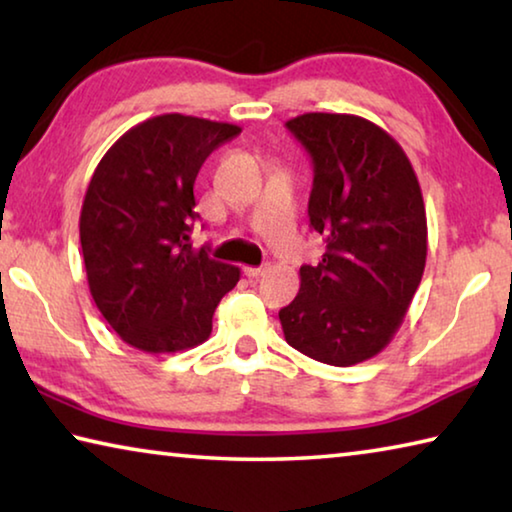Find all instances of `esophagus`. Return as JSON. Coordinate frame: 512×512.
Wrapping results in <instances>:
<instances>
[{
  "label": "esophagus",
  "instance_id": "obj_1",
  "mask_svg": "<svg viewBox=\"0 0 512 512\" xmlns=\"http://www.w3.org/2000/svg\"><path fill=\"white\" fill-rule=\"evenodd\" d=\"M244 273H246V277H250V280H257V277H262V275L268 273V264L266 266H257V268L246 266Z\"/></svg>",
  "mask_w": 512,
  "mask_h": 512
}]
</instances>
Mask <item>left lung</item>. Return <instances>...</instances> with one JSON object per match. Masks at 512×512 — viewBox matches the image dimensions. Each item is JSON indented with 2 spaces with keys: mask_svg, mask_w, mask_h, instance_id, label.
<instances>
[{
  "mask_svg": "<svg viewBox=\"0 0 512 512\" xmlns=\"http://www.w3.org/2000/svg\"><path fill=\"white\" fill-rule=\"evenodd\" d=\"M314 162L309 223L325 237L316 266L280 309L284 339L329 366H354L400 329L427 262V214L409 158L357 115L307 112L287 121Z\"/></svg>",
  "mask_w": 512,
  "mask_h": 512,
  "instance_id": "obj_1",
  "label": "left lung"
}]
</instances>
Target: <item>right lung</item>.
Segmentation results:
<instances>
[{"instance_id": "1", "label": "right lung", "mask_w": 512, "mask_h": 512, "mask_svg": "<svg viewBox=\"0 0 512 512\" xmlns=\"http://www.w3.org/2000/svg\"><path fill=\"white\" fill-rule=\"evenodd\" d=\"M241 133L201 117H151L103 155L81 207V248L101 316L133 348L180 352L210 339L239 268L194 250V183L216 146Z\"/></svg>"}]
</instances>
